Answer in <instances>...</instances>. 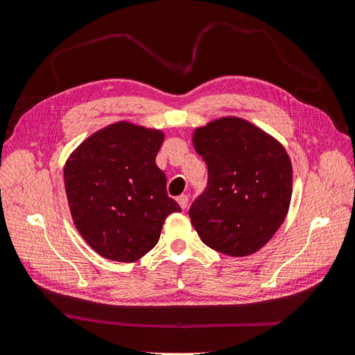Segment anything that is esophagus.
<instances>
[{
    "mask_svg": "<svg viewBox=\"0 0 355 355\" xmlns=\"http://www.w3.org/2000/svg\"><path fill=\"white\" fill-rule=\"evenodd\" d=\"M177 201H178L180 207L184 210L187 207V205H189V197H187V195H180V197L177 198Z\"/></svg>",
    "mask_w": 355,
    "mask_h": 355,
    "instance_id": "obj_1",
    "label": "esophagus"
}]
</instances>
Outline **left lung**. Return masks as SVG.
Instances as JSON below:
<instances>
[{
    "label": "left lung",
    "instance_id": "8db88e82",
    "mask_svg": "<svg viewBox=\"0 0 355 355\" xmlns=\"http://www.w3.org/2000/svg\"><path fill=\"white\" fill-rule=\"evenodd\" d=\"M207 164V187L189 209L207 247L247 256L266 245L288 214L293 168L285 148L239 117H221L192 134Z\"/></svg>",
    "mask_w": 355,
    "mask_h": 355
}]
</instances>
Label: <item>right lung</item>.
<instances>
[{
    "label": "right lung",
    "instance_id": "obj_1",
    "mask_svg": "<svg viewBox=\"0 0 355 355\" xmlns=\"http://www.w3.org/2000/svg\"><path fill=\"white\" fill-rule=\"evenodd\" d=\"M164 134L116 122L89 135L64 168L73 223L102 258L134 262L158 243L166 216L182 212L155 164Z\"/></svg>",
    "mask_w": 355,
    "mask_h": 355
}]
</instances>
